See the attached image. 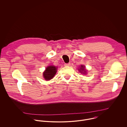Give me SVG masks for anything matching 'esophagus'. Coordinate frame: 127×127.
Returning a JSON list of instances; mask_svg holds the SVG:
<instances>
[{
  "mask_svg": "<svg viewBox=\"0 0 127 127\" xmlns=\"http://www.w3.org/2000/svg\"><path fill=\"white\" fill-rule=\"evenodd\" d=\"M64 66H68L70 65V63H68V64H64Z\"/></svg>",
  "mask_w": 127,
  "mask_h": 127,
  "instance_id": "esophagus-1",
  "label": "esophagus"
}]
</instances>
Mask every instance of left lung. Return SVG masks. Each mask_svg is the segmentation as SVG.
<instances>
[{"label":"left lung","instance_id":"1","mask_svg":"<svg viewBox=\"0 0 127 127\" xmlns=\"http://www.w3.org/2000/svg\"><path fill=\"white\" fill-rule=\"evenodd\" d=\"M79 71H80V72H81L82 73H84L86 72V71H84V72H82V71H85V67H84L83 65H82L81 66V68H80V69H79ZM84 74H85V73H84Z\"/></svg>","mask_w":127,"mask_h":127}]
</instances>
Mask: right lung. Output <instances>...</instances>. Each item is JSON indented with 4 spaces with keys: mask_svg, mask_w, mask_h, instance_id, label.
Segmentation results:
<instances>
[{
    "mask_svg": "<svg viewBox=\"0 0 127 127\" xmlns=\"http://www.w3.org/2000/svg\"><path fill=\"white\" fill-rule=\"evenodd\" d=\"M57 72V67L51 65L48 66L45 71L43 72V77L46 80H49L52 79Z\"/></svg>",
    "mask_w": 127,
    "mask_h": 127,
    "instance_id": "obj_1",
    "label": "right lung"
}]
</instances>
